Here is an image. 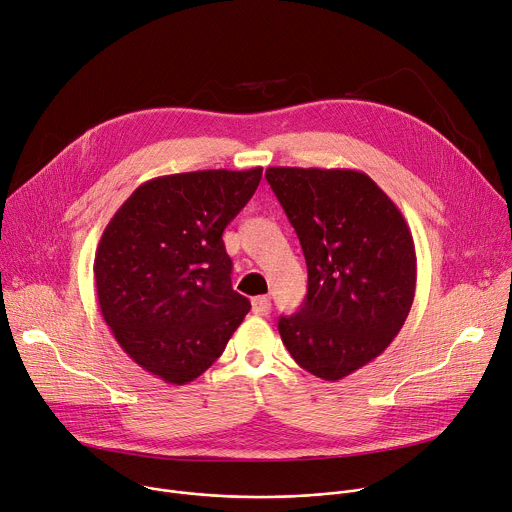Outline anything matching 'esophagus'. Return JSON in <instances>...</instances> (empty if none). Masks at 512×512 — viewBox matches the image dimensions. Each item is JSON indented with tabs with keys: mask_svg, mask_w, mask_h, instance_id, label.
I'll return each mask as SVG.
<instances>
[{
	"mask_svg": "<svg viewBox=\"0 0 512 512\" xmlns=\"http://www.w3.org/2000/svg\"><path fill=\"white\" fill-rule=\"evenodd\" d=\"M270 299L268 297H256L252 299V313L254 315H260V317H266L270 313Z\"/></svg>",
	"mask_w": 512,
	"mask_h": 512,
	"instance_id": "1",
	"label": "esophagus"
}]
</instances>
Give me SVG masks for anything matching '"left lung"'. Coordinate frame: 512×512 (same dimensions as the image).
Here are the masks:
<instances>
[{
	"mask_svg": "<svg viewBox=\"0 0 512 512\" xmlns=\"http://www.w3.org/2000/svg\"><path fill=\"white\" fill-rule=\"evenodd\" d=\"M266 181L299 236L307 297L278 333L295 362L342 380L378 358L407 321L415 242L401 209L362 170L270 166Z\"/></svg>",
	"mask_w": 512,
	"mask_h": 512,
	"instance_id": "8db88e82",
	"label": "left lung"
}]
</instances>
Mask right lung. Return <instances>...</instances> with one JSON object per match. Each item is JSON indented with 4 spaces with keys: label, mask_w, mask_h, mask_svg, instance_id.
<instances>
[{
    "label": "right lung",
    "mask_w": 512,
    "mask_h": 512,
    "mask_svg": "<svg viewBox=\"0 0 512 512\" xmlns=\"http://www.w3.org/2000/svg\"><path fill=\"white\" fill-rule=\"evenodd\" d=\"M260 179L262 166L156 177L105 225L93 262L99 309L148 374L177 386L195 380L250 311L232 289L221 234Z\"/></svg>",
    "instance_id": "1"
}]
</instances>
